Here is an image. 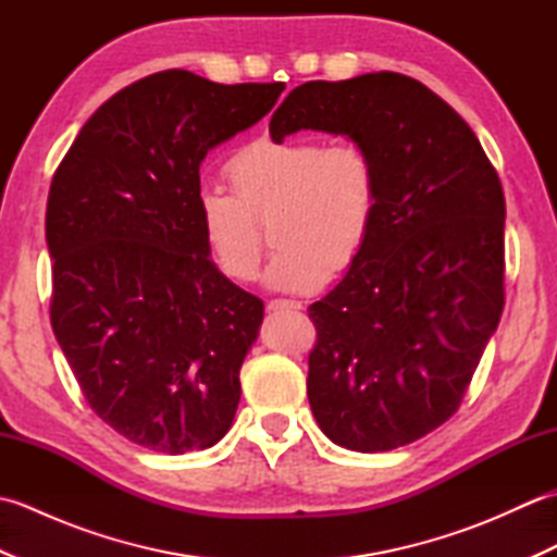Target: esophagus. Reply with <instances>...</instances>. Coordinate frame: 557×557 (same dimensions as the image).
Wrapping results in <instances>:
<instances>
[{
	"mask_svg": "<svg viewBox=\"0 0 557 557\" xmlns=\"http://www.w3.org/2000/svg\"><path fill=\"white\" fill-rule=\"evenodd\" d=\"M265 309H268L270 313H277V311H299V309H301V301H297V299H272V301H268Z\"/></svg>",
	"mask_w": 557,
	"mask_h": 557,
	"instance_id": "34e87169",
	"label": "esophagus"
}]
</instances>
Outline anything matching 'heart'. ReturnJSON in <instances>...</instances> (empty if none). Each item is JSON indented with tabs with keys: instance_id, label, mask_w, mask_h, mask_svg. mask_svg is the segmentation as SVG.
Wrapping results in <instances>:
<instances>
[{
	"instance_id": "b5f03b06",
	"label": "heart",
	"mask_w": 557,
	"mask_h": 557,
	"mask_svg": "<svg viewBox=\"0 0 557 557\" xmlns=\"http://www.w3.org/2000/svg\"><path fill=\"white\" fill-rule=\"evenodd\" d=\"M232 191L203 188L198 227L224 277L251 282L265 251L260 224L272 218L277 253L268 287L313 292L330 272H345L363 253L381 208V170L359 144L315 138H256L224 164Z\"/></svg>"
}]
</instances>
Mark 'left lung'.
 <instances>
[{
  "instance_id": "8db88e82",
  "label": "left lung",
  "mask_w": 557,
  "mask_h": 557,
  "mask_svg": "<svg viewBox=\"0 0 557 557\" xmlns=\"http://www.w3.org/2000/svg\"><path fill=\"white\" fill-rule=\"evenodd\" d=\"M345 134L381 170L363 253L309 306L306 393L330 441L387 453L459 409L505 306V196L469 124L417 78L309 81L270 136Z\"/></svg>"
}]
</instances>
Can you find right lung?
Instances as JSON below:
<instances>
[{"instance_id": "1", "label": "right lung", "mask_w": 557, "mask_h": 557, "mask_svg": "<svg viewBox=\"0 0 557 557\" xmlns=\"http://www.w3.org/2000/svg\"><path fill=\"white\" fill-rule=\"evenodd\" d=\"M282 90L158 71L102 102L52 176L54 337L90 409L156 453L206 449L234 421L263 301L212 263L198 170Z\"/></svg>"}]
</instances>
